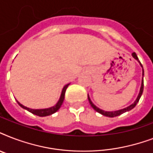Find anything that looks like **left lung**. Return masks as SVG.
<instances>
[{"label":"left lung","instance_id":"8db88e82","mask_svg":"<svg viewBox=\"0 0 153 153\" xmlns=\"http://www.w3.org/2000/svg\"><path fill=\"white\" fill-rule=\"evenodd\" d=\"M132 55H133V57L135 59H137L138 61V62H140V66H141V67H142V70H143V73H142V75H144V69H143V67L142 65H141V63H140V62L139 61V59H138V57L137 55V54H136L135 52H133V54H132ZM143 90H144V80L142 79V82H141V86H140V92H139V94H138L137 98V99H136V101L134 102H133V104H131L129 106L126 107V108H124V109H119V110H117V111H105V110H102V109H99L98 107H97L94 104L93 102H91V98H90V97H89L88 95V100H89V102H90V104H91V105L92 106V108H93L95 111H97L98 113H99V114H102V115H104V116H106V117H117V116H119V115H121V114H124V113H126V112L127 111H129V110H131L132 109H133L134 107L136 106V105L137 104V102H139V100H140V97H141V95H142V93H143Z\"/></svg>","mask_w":153,"mask_h":153}]
</instances>
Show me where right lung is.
Instances as JSON below:
<instances>
[{
	"instance_id": "add662e5",
	"label": "right lung",
	"mask_w": 153,
	"mask_h": 153,
	"mask_svg": "<svg viewBox=\"0 0 153 153\" xmlns=\"http://www.w3.org/2000/svg\"><path fill=\"white\" fill-rule=\"evenodd\" d=\"M70 85V83L67 84V85H65L64 87L62 88V93H61V96H60L59 100L58 101V102L56 103L55 105L52 107H50V108H47V109H30V108H27V107L25 106V105H23L22 104H20V102H17V103L19 104L20 106H21L22 108H24L25 109L27 110V111H29L30 113H32V114H35V115H36V116L39 117H46V116H49V115H51L52 114L55 113L56 111L59 110L61 105H62V102H63V100H64L65 98V92H66V90L68 87V86Z\"/></svg>"
}]
</instances>
